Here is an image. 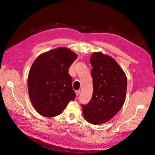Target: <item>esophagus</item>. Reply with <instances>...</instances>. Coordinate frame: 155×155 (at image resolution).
<instances>
[{
	"mask_svg": "<svg viewBox=\"0 0 155 155\" xmlns=\"http://www.w3.org/2000/svg\"><path fill=\"white\" fill-rule=\"evenodd\" d=\"M75 92H76V96H79V94H80V90H77V91H75Z\"/></svg>",
	"mask_w": 155,
	"mask_h": 155,
	"instance_id": "obj_1",
	"label": "esophagus"
}]
</instances>
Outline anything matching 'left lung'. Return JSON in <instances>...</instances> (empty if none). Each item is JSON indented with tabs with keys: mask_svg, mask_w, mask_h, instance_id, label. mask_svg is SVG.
<instances>
[{
	"mask_svg": "<svg viewBox=\"0 0 155 155\" xmlns=\"http://www.w3.org/2000/svg\"><path fill=\"white\" fill-rule=\"evenodd\" d=\"M92 67L93 94L90 102L81 105L84 118L90 124H105L122 107L127 87V77L110 56L94 52L90 58Z\"/></svg>",
	"mask_w": 155,
	"mask_h": 155,
	"instance_id": "obj_1",
	"label": "left lung"
}]
</instances>
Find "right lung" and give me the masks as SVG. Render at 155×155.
Wrapping results in <instances>:
<instances>
[{
    "instance_id": "obj_1",
    "label": "right lung",
    "mask_w": 155,
    "mask_h": 155,
    "mask_svg": "<svg viewBox=\"0 0 155 155\" xmlns=\"http://www.w3.org/2000/svg\"><path fill=\"white\" fill-rule=\"evenodd\" d=\"M78 55L67 48L41 54L30 70L28 88L36 111L50 118L60 114L76 95L68 69Z\"/></svg>"
}]
</instances>
